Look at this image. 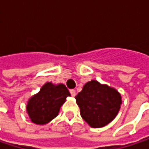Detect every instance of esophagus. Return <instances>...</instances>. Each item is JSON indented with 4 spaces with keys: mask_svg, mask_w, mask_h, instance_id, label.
Here are the masks:
<instances>
[{
    "mask_svg": "<svg viewBox=\"0 0 149 149\" xmlns=\"http://www.w3.org/2000/svg\"><path fill=\"white\" fill-rule=\"evenodd\" d=\"M70 93H71V95H72V97H75V96H76V91H75V90H71V91H70Z\"/></svg>",
    "mask_w": 149,
    "mask_h": 149,
    "instance_id": "obj_1",
    "label": "esophagus"
}]
</instances>
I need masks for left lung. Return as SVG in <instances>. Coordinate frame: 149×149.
I'll use <instances>...</instances> for the list:
<instances>
[{
	"mask_svg": "<svg viewBox=\"0 0 149 149\" xmlns=\"http://www.w3.org/2000/svg\"><path fill=\"white\" fill-rule=\"evenodd\" d=\"M82 118L92 128L109 123L122 104L121 95L114 88L91 80L86 83L76 97Z\"/></svg>",
	"mask_w": 149,
	"mask_h": 149,
	"instance_id": "8db88e82",
	"label": "left lung"
}]
</instances>
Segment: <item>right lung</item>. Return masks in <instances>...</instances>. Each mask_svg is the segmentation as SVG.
Returning a JSON list of instances; mask_svg holds the SVG:
<instances>
[{
  "label": "right lung",
  "instance_id": "add662e5",
  "mask_svg": "<svg viewBox=\"0 0 149 149\" xmlns=\"http://www.w3.org/2000/svg\"><path fill=\"white\" fill-rule=\"evenodd\" d=\"M71 94L65 84L54 85L46 83L40 92L32 97L26 105V111L31 121L36 124L43 125L55 118L61 105Z\"/></svg>",
  "mask_w": 149,
  "mask_h": 149
}]
</instances>
